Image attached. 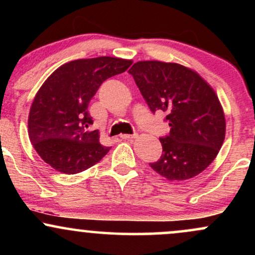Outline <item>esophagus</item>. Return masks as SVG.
<instances>
[{"label": "esophagus", "mask_w": 255, "mask_h": 255, "mask_svg": "<svg viewBox=\"0 0 255 255\" xmlns=\"http://www.w3.org/2000/svg\"><path fill=\"white\" fill-rule=\"evenodd\" d=\"M134 137H136V134H122L121 135V139L124 140H131Z\"/></svg>", "instance_id": "1"}]
</instances>
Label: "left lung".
I'll return each instance as SVG.
<instances>
[{"label": "left lung", "mask_w": 255, "mask_h": 255, "mask_svg": "<svg viewBox=\"0 0 255 255\" xmlns=\"http://www.w3.org/2000/svg\"><path fill=\"white\" fill-rule=\"evenodd\" d=\"M152 113H166L170 131L150 166L170 181L197 176L217 157L225 119L215 91L197 72L178 63L139 61L128 71Z\"/></svg>", "instance_id": "left-lung-1"}]
</instances>
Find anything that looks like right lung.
<instances>
[{"instance_id":"obj_1","label":"right lung","mask_w":255,"mask_h":255,"mask_svg":"<svg viewBox=\"0 0 255 255\" xmlns=\"http://www.w3.org/2000/svg\"><path fill=\"white\" fill-rule=\"evenodd\" d=\"M130 60L102 56L71 61L57 68L37 92L28 115V136L40 158L55 170L78 174L109 152L99 142L89 104L107 79L121 74Z\"/></svg>"}]
</instances>
